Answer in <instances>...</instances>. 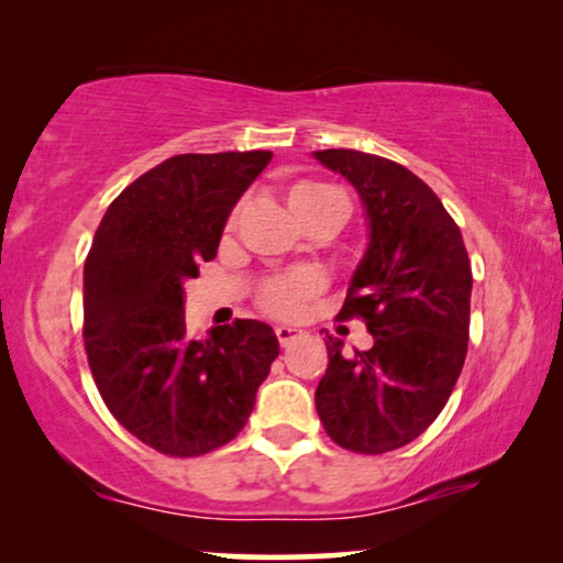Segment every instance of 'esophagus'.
<instances>
[{"instance_id":"obj_1","label":"esophagus","mask_w":563,"mask_h":563,"mask_svg":"<svg viewBox=\"0 0 563 563\" xmlns=\"http://www.w3.org/2000/svg\"><path fill=\"white\" fill-rule=\"evenodd\" d=\"M299 335H305L302 328H291V325H279V328H276V338H279L282 345H289L291 341H297Z\"/></svg>"}]
</instances>
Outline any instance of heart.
<instances>
[{"mask_svg":"<svg viewBox=\"0 0 563 563\" xmlns=\"http://www.w3.org/2000/svg\"><path fill=\"white\" fill-rule=\"evenodd\" d=\"M287 205L295 218L307 225V222L320 218L328 212H341L345 218V205L343 195L328 184L320 181H297L287 189ZM235 214L228 220V225L233 228ZM320 289V276L312 272H291L284 276H274L268 279L258 291V302L268 314L274 318H297L302 312L307 299Z\"/></svg>","mask_w":563,"mask_h":563,"instance_id":"obj_1","label":"heart"}]
</instances>
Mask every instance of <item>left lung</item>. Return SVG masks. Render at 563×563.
I'll use <instances>...</instances> for the list:
<instances>
[{"label": "left lung", "mask_w": 563, "mask_h": 563, "mask_svg": "<svg viewBox=\"0 0 563 563\" xmlns=\"http://www.w3.org/2000/svg\"><path fill=\"white\" fill-rule=\"evenodd\" d=\"M314 158L364 205L368 243L338 318H364L374 345L343 356L328 335L314 391L320 422L343 449L387 453L415 441L449 402L466 358L472 264L435 191L395 161L328 148Z\"/></svg>", "instance_id": "obj_1"}]
</instances>
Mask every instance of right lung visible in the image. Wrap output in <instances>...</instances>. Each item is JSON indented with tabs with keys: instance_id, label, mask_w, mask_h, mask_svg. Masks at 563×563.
I'll list each match as a JSON object with an SVG mask.
<instances>
[{
	"instance_id": "add662e5",
	"label": "right lung",
	"mask_w": 563,
	"mask_h": 563,
	"mask_svg": "<svg viewBox=\"0 0 563 563\" xmlns=\"http://www.w3.org/2000/svg\"><path fill=\"white\" fill-rule=\"evenodd\" d=\"M272 151L181 153L145 172L99 222L84 264V345L104 405L166 456H202L241 433L279 356L272 325L187 333L184 282L218 253L225 222Z\"/></svg>"
}]
</instances>
